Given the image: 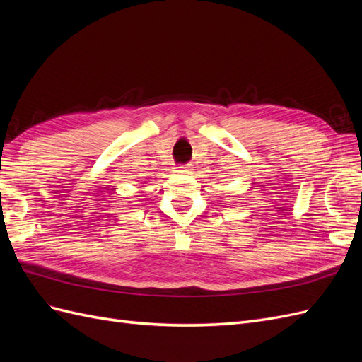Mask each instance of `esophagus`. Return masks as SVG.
<instances>
[{
  "mask_svg": "<svg viewBox=\"0 0 362 362\" xmlns=\"http://www.w3.org/2000/svg\"><path fill=\"white\" fill-rule=\"evenodd\" d=\"M193 170V168L190 166V164H181V166H177L175 168V172L177 173H181V175H187Z\"/></svg>",
  "mask_w": 362,
  "mask_h": 362,
  "instance_id": "1",
  "label": "esophagus"
}]
</instances>
